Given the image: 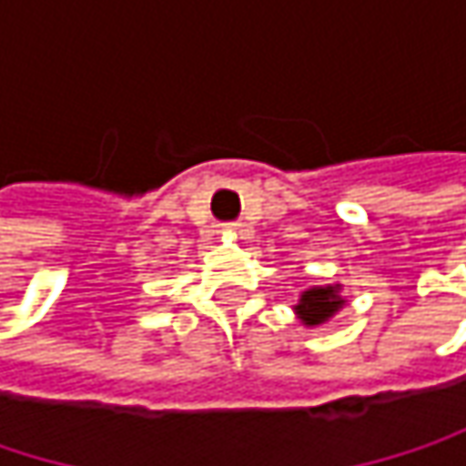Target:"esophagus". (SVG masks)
I'll use <instances>...</instances> for the list:
<instances>
[{
	"instance_id": "esophagus-1",
	"label": "esophagus",
	"mask_w": 466,
	"mask_h": 466,
	"mask_svg": "<svg viewBox=\"0 0 466 466\" xmlns=\"http://www.w3.org/2000/svg\"><path fill=\"white\" fill-rule=\"evenodd\" d=\"M239 229V224H221V232L224 234H237Z\"/></svg>"
}]
</instances>
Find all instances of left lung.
<instances>
[{
    "label": "left lung",
    "instance_id": "8db88e82",
    "mask_svg": "<svg viewBox=\"0 0 466 466\" xmlns=\"http://www.w3.org/2000/svg\"><path fill=\"white\" fill-rule=\"evenodd\" d=\"M342 308V299L337 297V289L326 286V289H310L302 294L297 310L302 316L305 324H324L326 319H331L337 310Z\"/></svg>",
    "mask_w": 466,
    "mask_h": 466
}]
</instances>
